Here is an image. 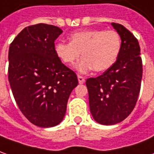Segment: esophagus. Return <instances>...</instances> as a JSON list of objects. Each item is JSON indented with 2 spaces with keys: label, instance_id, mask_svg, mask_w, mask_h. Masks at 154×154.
Here are the masks:
<instances>
[{
  "label": "esophagus",
  "instance_id": "obj_1",
  "mask_svg": "<svg viewBox=\"0 0 154 154\" xmlns=\"http://www.w3.org/2000/svg\"><path fill=\"white\" fill-rule=\"evenodd\" d=\"M77 79H78V82L80 83V84H82V83H84L85 82V79H84V77H82V76H77Z\"/></svg>",
  "mask_w": 154,
  "mask_h": 154
}]
</instances>
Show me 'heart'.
<instances>
[{
    "label": "heart",
    "mask_w": 154,
    "mask_h": 154,
    "mask_svg": "<svg viewBox=\"0 0 154 154\" xmlns=\"http://www.w3.org/2000/svg\"><path fill=\"white\" fill-rule=\"evenodd\" d=\"M121 46V37L116 31L88 29L72 33L70 43L57 42L55 53L66 65L74 63L82 53L83 58L75 66L79 72L86 73L93 68L103 72L115 63Z\"/></svg>",
    "instance_id": "1"
}]
</instances>
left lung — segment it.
Segmentation results:
<instances>
[{"label": "left lung", "mask_w": 154, "mask_h": 154, "mask_svg": "<svg viewBox=\"0 0 154 154\" xmlns=\"http://www.w3.org/2000/svg\"><path fill=\"white\" fill-rule=\"evenodd\" d=\"M121 39L116 61L98 77L87 79L92 116L101 125L124 121L137 101L143 64L137 39L123 25L111 23Z\"/></svg>", "instance_id": "1"}]
</instances>
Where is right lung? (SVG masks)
Wrapping results in <instances>:
<instances>
[{
  "label": "right lung",
  "instance_id": "right-lung-1",
  "mask_svg": "<svg viewBox=\"0 0 154 154\" xmlns=\"http://www.w3.org/2000/svg\"><path fill=\"white\" fill-rule=\"evenodd\" d=\"M62 30L39 23L23 29L10 45L8 80L21 112L33 125L52 127L63 120L77 75L55 53Z\"/></svg>",
  "mask_w": 154,
  "mask_h": 154
}]
</instances>
